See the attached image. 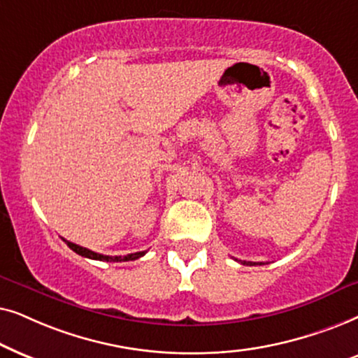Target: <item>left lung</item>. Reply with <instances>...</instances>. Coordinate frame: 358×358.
<instances>
[{"label": "left lung", "instance_id": "left-lung-1", "mask_svg": "<svg viewBox=\"0 0 358 358\" xmlns=\"http://www.w3.org/2000/svg\"><path fill=\"white\" fill-rule=\"evenodd\" d=\"M242 264H244V265H245V264H247V262H242ZM249 264H250V265H255V264H252V262H249Z\"/></svg>", "mask_w": 358, "mask_h": 358}]
</instances>
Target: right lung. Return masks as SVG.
Masks as SVG:
<instances>
[{
    "label": "right lung",
    "instance_id": "add662e5",
    "mask_svg": "<svg viewBox=\"0 0 358 358\" xmlns=\"http://www.w3.org/2000/svg\"><path fill=\"white\" fill-rule=\"evenodd\" d=\"M62 241H64L65 244L69 245L71 250L76 252V254H78V255L87 257V259H93V260H103V262H129V260H136V259H139V257L145 255V252H136V254H127V255H124V257H121V255H116V257L103 255V254H96V252H93V250H90V249H85V247H82V245H76V244H73V242H69V241H65V239H62Z\"/></svg>",
    "mask_w": 358,
    "mask_h": 358
}]
</instances>
